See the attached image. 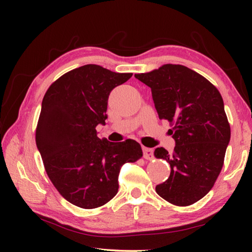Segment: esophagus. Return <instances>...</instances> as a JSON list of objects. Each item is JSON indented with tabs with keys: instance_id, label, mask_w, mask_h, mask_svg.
Wrapping results in <instances>:
<instances>
[{
	"instance_id": "1",
	"label": "esophagus",
	"mask_w": 252,
	"mask_h": 252,
	"mask_svg": "<svg viewBox=\"0 0 252 252\" xmlns=\"http://www.w3.org/2000/svg\"><path fill=\"white\" fill-rule=\"evenodd\" d=\"M143 154H144V158H145L146 160H153L154 159V151L152 148L143 147Z\"/></svg>"
}]
</instances>
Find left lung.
<instances>
[{
  "label": "left lung",
  "mask_w": 252,
  "mask_h": 252,
  "mask_svg": "<svg viewBox=\"0 0 252 252\" xmlns=\"http://www.w3.org/2000/svg\"><path fill=\"white\" fill-rule=\"evenodd\" d=\"M135 78L152 89L159 119L167 120L175 141L172 153L155 149L169 162L168 180L156 186L157 194L174 206L200 200L220 174L231 126L219 90L201 74L182 65L165 63Z\"/></svg>",
  "instance_id": "8db88e82"
}]
</instances>
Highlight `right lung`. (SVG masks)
<instances>
[{"label": "right lung", "mask_w": 252, "mask_h": 252, "mask_svg": "<svg viewBox=\"0 0 252 252\" xmlns=\"http://www.w3.org/2000/svg\"><path fill=\"white\" fill-rule=\"evenodd\" d=\"M131 77L85 65L58 78L42 100L36 146L53 185L74 206H104L118 192L122 164L143 156L134 140L112 143L96 134V126L107 119L111 90Z\"/></svg>", "instance_id": "right-lung-1"}]
</instances>
